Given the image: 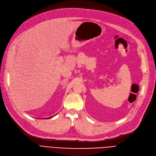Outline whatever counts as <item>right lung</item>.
Here are the masks:
<instances>
[{"label":"right lung","mask_w":156,"mask_h":156,"mask_svg":"<svg viewBox=\"0 0 156 156\" xmlns=\"http://www.w3.org/2000/svg\"><path fill=\"white\" fill-rule=\"evenodd\" d=\"M52 117H48V118H47V119H50V118H52Z\"/></svg>","instance_id":"1"}]
</instances>
